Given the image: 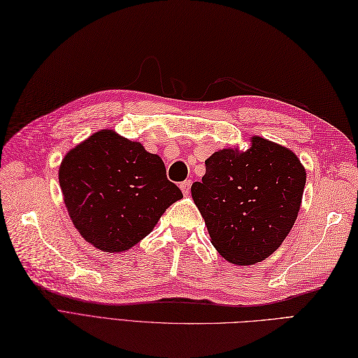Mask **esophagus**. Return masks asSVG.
<instances>
[{
	"mask_svg": "<svg viewBox=\"0 0 358 358\" xmlns=\"http://www.w3.org/2000/svg\"><path fill=\"white\" fill-rule=\"evenodd\" d=\"M179 187H180V189H182V192H183V196H188V194H189V189H191V180L187 179V180L180 182Z\"/></svg>",
	"mask_w": 358,
	"mask_h": 358,
	"instance_id": "1",
	"label": "esophagus"
}]
</instances>
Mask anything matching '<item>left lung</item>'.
<instances>
[{
	"label": "left lung",
	"mask_w": 358,
	"mask_h": 358,
	"mask_svg": "<svg viewBox=\"0 0 358 358\" xmlns=\"http://www.w3.org/2000/svg\"><path fill=\"white\" fill-rule=\"evenodd\" d=\"M205 164V176L192 183L191 194L212 245L236 265L271 256L301 206L306 170L295 153L253 137L247 152L223 149Z\"/></svg>",
	"instance_id": "8db88e82"
}]
</instances>
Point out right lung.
Listing matches in <instances>:
<instances>
[{"mask_svg":"<svg viewBox=\"0 0 358 358\" xmlns=\"http://www.w3.org/2000/svg\"><path fill=\"white\" fill-rule=\"evenodd\" d=\"M60 188L73 226L110 253L134 247L182 199L158 155L114 131L93 134L62 161Z\"/></svg>","mask_w":358,"mask_h":358,"instance_id":"add662e5","label":"right lung"}]
</instances>
